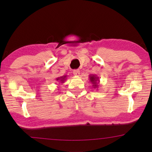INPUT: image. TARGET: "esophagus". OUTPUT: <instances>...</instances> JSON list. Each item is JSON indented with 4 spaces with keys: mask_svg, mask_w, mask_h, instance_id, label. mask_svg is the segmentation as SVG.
<instances>
[{
    "mask_svg": "<svg viewBox=\"0 0 152 152\" xmlns=\"http://www.w3.org/2000/svg\"><path fill=\"white\" fill-rule=\"evenodd\" d=\"M73 74H74V76H79V74H80V70H74L73 71Z\"/></svg>",
    "mask_w": 152,
    "mask_h": 152,
    "instance_id": "esophagus-1",
    "label": "esophagus"
}]
</instances>
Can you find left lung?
<instances>
[{
	"label": "left lung",
	"mask_w": 152,
	"mask_h": 152,
	"mask_svg": "<svg viewBox=\"0 0 152 152\" xmlns=\"http://www.w3.org/2000/svg\"><path fill=\"white\" fill-rule=\"evenodd\" d=\"M89 80H90V82L92 84V88H98V87H99L98 84H99L100 82L99 77H98L96 75H95V74L94 75L91 74V75H89Z\"/></svg>",
	"instance_id": "left-lung-1"
}]
</instances>
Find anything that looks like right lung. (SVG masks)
<instances>
[{
    "mask_svg": "<svg viewBox=\"0 0 152 152\" xmlns=\"http://www.w3.org/2000/svg\"><path fill=\"white\" fill-rule=\"evenodd\" d=\"M66 77H67L66 75L58 77V78H56V80L58 81L59 82H60V83H64V82H65V80H66Z\"/></svg>",
    "mask_w": 152,
    "mask_h": 152,
    "instance_id": "add662e5",
    "label": "right lung"
}]
</instances>
